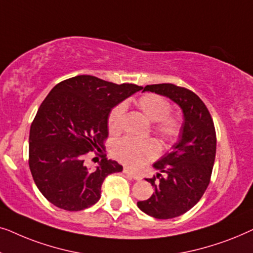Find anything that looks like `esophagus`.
Listing matches in <instances>:
<instances>
[{
  "mask_svg": "<svg viewBox=\"0 0 253 253\" xmlns=\"http://www.w3.org/2000/svg\"><path fill=\"white\" fill-rule=\"evenodd\" d=\"M123 172H124V174H126V175L130 176L131 178L137 179V181H139V179H141V176H140V175H138V174H136V172L131 171L130 169H127V168H124V169H123Z\"/></svg>",
  "mask_w": 253,
  "mask_h": 253,
  "instance_id": "1",
  "label": "esophagus"
}]
</instances>
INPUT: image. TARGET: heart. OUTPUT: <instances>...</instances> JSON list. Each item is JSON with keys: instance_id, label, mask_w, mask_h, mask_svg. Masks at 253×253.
Here are the masks:
<instances>
[{"instance_id": "obj_1", "label": "heart", "mask_w": 253, "mask_h": 253, "mask_svg": "<svg viewBox=\"0 0 253 253\" xmlns=\"http://www.w3.org/2000/svg\"><path fill=\"white\" fill-rule=\"evenodd\" d=\"M137 106L151 122L154 123V131L166 141H174L181 132V121L177 116L169 115L170 106L168 101L157 94H145L137 101ZM126 107L119 105L110 112L108 127L112 133H116L122 126ZM113 155L122 164L138 168L159 154L160 147L154 139H136L124 137L113 146Z\"/></svg>"}]
</instances>
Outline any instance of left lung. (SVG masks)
Listing matches in <instances>:
<instances>
[{"label": "left lung", "mask_w": 253, "mask_h": 253, "mask_svg": "<svg viewBox=\"0 0 253 253\" xmlns=\"http://www.w3.org/2000/svg\"><path fill=\"white\" fill-rule=\"evenodd\" d=\"M143 92L170 99L183 113L177 143L153 165L165 176L157 172V177L145 178L154 186V192L147 200L137 203L139 210L155 219H171L191 210L210 184L216 153L215 129L205 103L189 89L155 84L145 86Z\"/></svg>", "instance_id": "1"}]
</instances>
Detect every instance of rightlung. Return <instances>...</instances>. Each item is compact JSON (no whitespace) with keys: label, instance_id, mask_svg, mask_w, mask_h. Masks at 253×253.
<instances>
[{"label":"right lung","instance_id":"1","mask_svg":"<svg viewBox=\"0 0 253 253\" xmlns=\"http://www.w3.org/2000/svg\"><path fill=\"white\" fill-rule=\"evenodd\" d=\"M141 88L82 75L48 93L29 139L31 174L48 202L65 211H82L98 202L103 179L123 167L103 157L95 169H89L85 154L103 146L114 107Z\"/></svg>","mask_w":253,"mask_h":253}]
</instances>
